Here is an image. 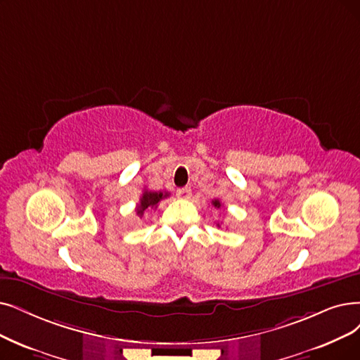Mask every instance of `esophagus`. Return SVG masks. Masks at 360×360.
<instances>
[{"mask_svg": "<svg viewBox=\"0 0 360 360\" xmlns=\"http://www.w3.org/2000/svg\"><path fill=\"white\" fill-rule=\"evenodd\" d=\"M176 195H177V198H180V199H191L192 191H191V188H181V189L177 191Z\"/></svg>", "mask_w": 360, "mask_h": 360, "instance_id": "34e87169", "label": "esophagus"}]
</instances>
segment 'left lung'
<instances>
[{
	"label": "left lung",
	"instance_id": "8db88e82",
	"mask_svg": "<svg viewBox=\"0 0 360 360\" xmlns=\"http://www.w3.org/2000/svg\"><path fill=\"white\" fill-rule=\"evenodd\" d=\"M212 205H214L215 208H220V207H221V202H220L219 199H214V200H212Z\"/></svg>",
	"mask_w": 360,
	"mask_h": 360
}]
</instances>
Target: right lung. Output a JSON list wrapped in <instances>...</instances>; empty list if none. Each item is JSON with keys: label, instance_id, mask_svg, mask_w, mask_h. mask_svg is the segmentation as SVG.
Returning <instances> with one entry per match:
<instances>
[{"label": "right lung", "instance_id": "add662e5", "mask_svg": "<svg viewBox=\"0 0 360 360\" xmlns=\"http://www.w3.org/2000/svg\"><path fill=\"white\" fill-rule=\"evenodd\" d=\"M169 193L168 192H150V191H145L140 198V202L136 208L137 211V215L141 219L143 215H145V211L146 210H152V208H156L158 202H160L161 199L167 198Z\"/></svg>", "mask_w": 360, "mask_h": 360}]
</instances>
